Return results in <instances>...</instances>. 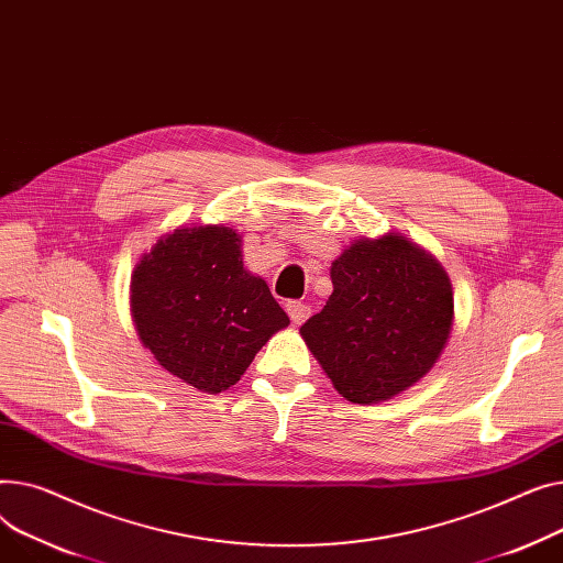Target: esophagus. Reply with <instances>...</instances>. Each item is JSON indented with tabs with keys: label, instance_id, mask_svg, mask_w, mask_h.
<instances>
[{
	"label": "esophagus",
	"instance_id": "34e87169",
	"mask_svg": "<svg viewBox=\"0 0 563 563\" xmlns=\"http://www.w3.org/2000/svg\"><path fill=\"white\" fill-rule=\"evenodd\" d=\"M286 313L290 316V320L295 324H302L311 316V309L300 300H290V302H286Z\"/></svg>",
	"mask_w": 563,
	"mask_h": 563
}]
</instances>
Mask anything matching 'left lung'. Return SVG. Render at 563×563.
Segmentation results:
<instances>
[{"instance_id": "left-lung-1", "label": "left lung", "mask_w": 563, "mask_h": 563, "mask_svg": "<svg viewBox=\"0 0 563 563\" xmlns=\"http://www.w3.org/2000/svg\"><path fill=\"white\" fill-rule=\"evenodd\" d=\"M334 292L300 334L345 400H390L441 356L454 320L441 263L400 234L354 241L332 263Z\"/></svg>"}]
</instances>
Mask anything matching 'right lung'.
<instances>
[{
    "label": "right lung",
    "mask_w": 563,
    "mask_h": 563,
    "mask_svg": "<svg viewBox=\"0 0 563 563\" xmlns=\"http://www.w3.org/2000/svg\"><path fill=\"white\" fill-rule=\"evenodd\" d=\"M131 318L170 375L205 393L234 386L256 352L288 327L268 284L243 268L231 227H179L131 275Z\"/></svg>",
    "instance_id": "right-lung-1"
}]
</instances>
